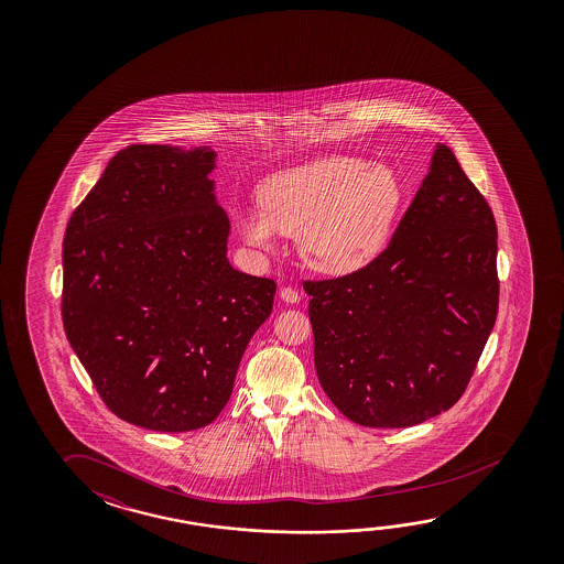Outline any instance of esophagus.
<instances>
[{"label":"esophagus","mask_w":564,"mask_h":564,"mask_svg":"<svg viewBox=\"0 0 564 564\" xmlns=\"http://www.w3.org/2000/svg\"><path fill=\"white\" fill-rule=\"evenodd\" d=\"M279 296L289 303V305H295L296 301H299V293H296L293 286H283L281 291H279Z\"/></svg>","instance_id":"obj_1"}]
</instances>
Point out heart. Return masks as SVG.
I'll use <instances>...</instances> for the list:
<instances>
[{
	"instance_id": "obj_1",
	"label": "heart",
	"mask_w": 564,
	"mask_h": 564,
	"mask_svg": "<svg viewBox=\"0 0 564 564\" xmlns=\"http://www.w3.org/2000/svg\"><path fill=\"white\" fill-rule=\"evenodd\" d=\"M403 200L405 188L391 166L328 155L265 178L261 208L240 214L238 226L256 250H273L278 231L291 234L311 268L350 275L383 251Z\"/></svg>"
}]
</instances>
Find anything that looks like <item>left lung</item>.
<instances>
[{
	"label": "left lung",
	"mask_w": 564,
	"mask_h": 564,
	"mask_svg": "<svg viewBox=\"0 0 564 564\" xmlns=\"http://www.w3.org/2000/svg\"><path fill=\"white\" fill-rule=\"evenodd\" d=\"M498 228L438 143L388 248L360 271L305 281L314 368L341 415L401 429L462 398L498 314Z\"/></svg>",
	"instance_id": "8db88e82"
}]
</instances>
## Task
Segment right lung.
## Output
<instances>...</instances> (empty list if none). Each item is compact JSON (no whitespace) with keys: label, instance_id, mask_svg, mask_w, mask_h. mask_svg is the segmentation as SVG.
I'll return each mask as SVG.
<instances>
[{"label":"right lung","instance_id":"right-lung-1","mask_svg":"<svg viewBox=\"0 0 564 564\" xmlns=\"http://www.w3.org/2000/svg\"><path fill=\"white\" fill-rule=\"evenodd\" d=\"M214 169L208 145L121 149L66 226V338L111 413L149 431L210 425L273 308L275 281L226 258Z\"/></svg>","mask_w":564,"mask_h":564}]
</instances>
